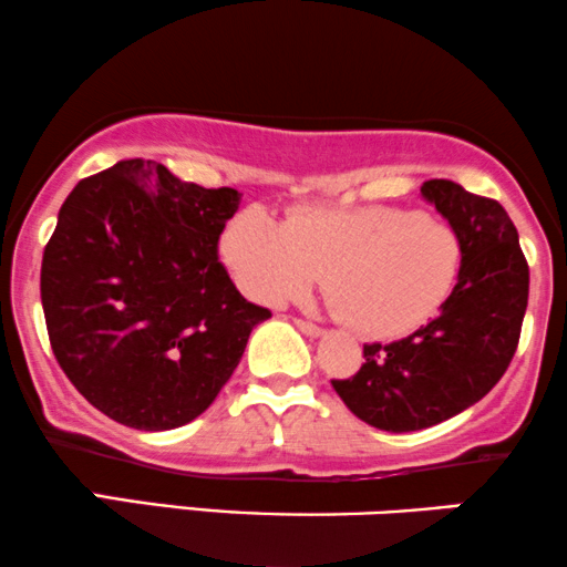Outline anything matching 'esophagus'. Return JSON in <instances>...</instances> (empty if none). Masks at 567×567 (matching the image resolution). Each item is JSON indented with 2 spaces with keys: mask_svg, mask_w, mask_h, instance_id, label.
Returning <instances> with one entry per match:
<instances>
[{
  "mask_svg": "<svg viewBox=\"0 0 567 567\" xmlns=\"http://www.w3.org/2000/svg\"><path fill=\"white\" fill-rule=\"evenodd\" d=\"M293 322H297V328L301 330V333L310 336V338H318L326 333V330H322L320 326H315V322H310V320H293Z\"/></svg>",
  "mask_w": 567,
  "mask_h": 567,
  "instance_id": "obj_1",
  "label": "esophagus"
}]
</instances>
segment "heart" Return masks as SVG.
<instances>
[{"label":"heart","instance_id":"b5f03b06","mask_svg":"<svg viewBox=\"0 0 567 567\" xmlns=\"http://www.w3.org/2000/svg\"><path fill=\"white\" fill-rule=\"evenodd\" d=\"M224 255L241 289L281 305L326 274L338 315L367 336L422 328L458 281L463 245L445 220L395 205L297 208L276 224L266 210H241L224 234Z\"/></svg>","mask_w":567,"mask_h":567}]
</instances>
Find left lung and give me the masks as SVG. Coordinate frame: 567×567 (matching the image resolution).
Masks as SVG:
<instances>
[{
    "label": "left lung",
    "instance_id": "left-lung-1",
    "mask_svg": "<svg viewBox=\"0 0 567 567\" xmlns=\"http://www.w3.org/2000/svg\"><path fill=\"white\" fill-rule=\"evenodd\" d=\"M424 200L458 231V281L435 320L393 343H364V364L336 393L362 422L416 432L482 401L516 354L528 305L518 231L497 200L451 179L422 185Z\"/></svg>",
    "mask_w": 567,
    "mask_h": 567
}]
</instances>
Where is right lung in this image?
Listing matches in <instances>:
<instances>
[{"instance_id":"obj_1","label":"right lung","mask_w":567,"mask_h":567,"mask_svg":"<svg viewBox=\"0 0 567 567\" xmlns=\"http://www.w3.org/2000/svg\"><path fill=\"white\" fill-rule=\"evenodd\" d=\"M239 200L130 158L78 182L59 210L41 262L51 349L85 401L124 427L200 416L270 318L218 260Z\"/></svg>"}]
</instances>
